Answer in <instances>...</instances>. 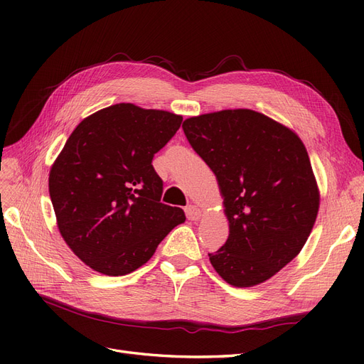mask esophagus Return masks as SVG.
<instances>
[{
	"mask_svg": "<svg viewBox=\"0 0 364 364\" xmlns=\"http://www.w3.org/2000/svg\"><path fill=\"white\" fill-rule=\"evenodd\" d=\"M185 214H186V218H188V220H199L200 215H202V211L197 206L190 205V206L185 208Z\"/></svg>",
	"mask_w": 364,
	"mask_h": 364,
	"instance_id": "1",
	"label": "esophagus"
}]
</instances>
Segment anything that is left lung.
<instances>
[{
    "label": "left lung",
    "mask_w": 364,
    "mask_h": 364,
    "mask_svg": "<svg viewBox=\"0 0 364 364\" xmlns=\"http://www.w3.org/2000/svg\"><path fill=\"white\" fill-rule=\"evenodd\" d=\"M183 134L218 181L226 243L208 253L234 287L267 281L301 252L318 211L310 158L296 134L250 109L183 121Z\"/></svg>",
    "instance_id": "left-lung-1"
}]
</instances>
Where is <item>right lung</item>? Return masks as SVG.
I'll list each match as a JSON object with an SVG mask.
<instances>
[{"label": "right lung", "mask_w": 364, "mask_h": 364, "mask_svg": "<svg viewBox=\"0 0 364 364\" xmlns=\"http://www.w3.org/2000/svg\"><path fill=\"white\" fill-rule=\"evenodd\" d=\"M181 123V115L119 103L70 135L48 186L60 234L86 266L123 277L185 222L181 208L161 202L164 183L151 165Z\"/></svg>", "instance_id": "add662e5"}]
</instances>
